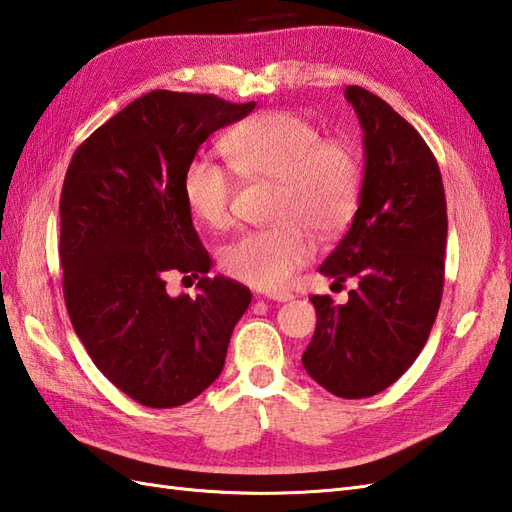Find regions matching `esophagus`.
<instances>
[{
	"instance_id": "1",
	"label": "esophagus",
	"mask_w": 512,
	"mask_h": 512,
	"mask_svg": "<svg viewBox=\"0 0 512 512\" xmlns=\"http://www.w3.org/2000/svg\"><path fill=\"white\" fill-rule=\"evenodd\" d=\"M266 299L277 301V303H288V301L294 299V294L292 292H285V290H279V292H268Z\"/></svg>"
}]
</instances>
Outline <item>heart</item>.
Listing matches in <instances>:
<instances>
[{"label":"heart","mask_w":512,"mask_h":512,"mask_svg":"<svg viewBox=\"0 0 512 512\" xmlns=\"http://www.w3.org/2000/svg\"><path fill=\"white\" fill-rule=\"evenodd\" d=\"M224 154L237 174L277 181L272 227L246 231L222 253L231 277L259 290H277L314 255L306 229L329 240L349 227L362 189L358 152L344 139H323L303 115L270 111L224 137ZM183 192L194 216L211 229L231 222L233 174L209 159L187 165Z\"/></svg>","instance_id":"1"}]
</instances>
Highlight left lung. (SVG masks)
Here are the masks:
<instances>
[{
    "instance_id": "left-lung-1",
    "label": "left lung",
    "mask_w": 512,
    "mask_h": 512,
    "mask_svg": "<svg viewBox=\"0 0 512 512\" xmlns=\"http://www.w3.org/2000/svg\"><path fill=\"white\" fill-rule=\"evenodd\" d=\"M364 130V181L351 227L318 270L349 301L310 296L316 331L303 353L314 382L342 399L373 397L419 358L441 307L447 202L423 137L375 93L347 87Z\"/></svg>"
}]
</instances>
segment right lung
<instances>
[{
    "instance_id": "obj_1",
    "label": "right lung",
    "mask_w": 512,
    "mask_h": 512,
    "mask_svg": "<svg viewBox=\"0 0 512 512\" xmlns=\"http://www.w3.org/2000/svg\"><path fill=\"white\" fill-rule=\"evenodd\" d=\"M255 102L157 89L82 141L61 194L65 305L102 375L148 408H176L222 373L251 290L207 277L183 178L218 128ZM201 275L196 300L170 297L168 271Z\"/></svg>"
}]
</instances>
